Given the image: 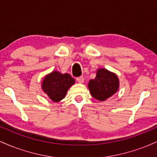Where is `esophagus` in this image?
Segmentation results:
<instances>
[{"label": "esophagus", "instance_id": "1", "mask_svg": "<svg viewBox=\"0 0 157 157\" xmlns=\"http://www.w3.org/2000/svg\"><path fill=\"white\" fill-rule=\"evenodd\" d=\"M77 81L78 82H80V83H82V82H84V77L82 76H80V77H77Z\"/></svg>", "mask_w": 157, "mask_h": 157}]
</instances>
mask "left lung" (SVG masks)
I'll use <instances>...</instances> for the list:
<instances>
[{"instance_id": "obj_1", "label": "left lung", "mask_w": 157, "mask_h": 157, "mask_svg": "<svg viewBox=\"0 0 157 157\" xmlns=\"http://www.w3.org/2000/svg\"><path fill=\"white\" fill-rule=\"evenodd\" d=\"M89 88L93 97L104 101L119 89L118 77L105 68H100L97 71L95 78L89 81Z\"/></svg>"}]
</instances>
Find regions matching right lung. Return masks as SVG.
I'll list each match as a JSON object with an SVG mask.
<instances>
[{
	"mask_svg": "<svg viewBox=\"0 0 157 157\" xmlns=\"http://www.w3.org/2000/svg\"><path fill=\"white\" fill-rule=\"evenodd\" d=\"M75 83V79L68 74L53 71L45 77L42 89L53 102H59L66 96L68 89Z\"/></svg>",
	"mask_w": 157,
	"mask_h": 157,
	"instance_id": "1",
	"label": "right lung"
}]
</instances>
